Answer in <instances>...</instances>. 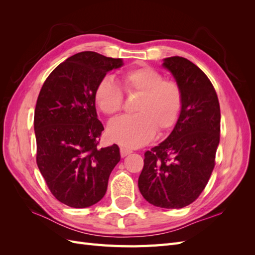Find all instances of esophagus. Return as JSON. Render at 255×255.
Here are the masks:
<instances>
[{
  "instance_id": "34e87169",
  "label": "esophagus",
  "mask_w": 255,
  "mask_h": 255,
  "mask_svg": "<svg viewBox=\"0 0 255 255\" xmlns=\"http://www.w3.org/2000/svg\"><path fill=\"white\" fill-rule=\"evenodd\" d=\"M132 153V150H128L127 148H120V154H121V157H126L128 154Z\"/></svg>"
}]
</instances>
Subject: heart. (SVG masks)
<instances>
[{"mask_svg": "<svg viewBox=\"0 0 255 255\" xmlns=\"http://www.w3.org/2000/svg\"><path fill=\"white\" fill-rule=\"evenodd\" d=\"M128 95H138L135 115L123 116L110 123L109 137L128 148H138L149 142L156 133L171 129L180 119L183 109V92L173 80L164 79L155 68L139 66L121 74ZM94 98L99 110L107 116H116L123 107V94L111 78L101 79L95 88Z\"/></svg>", "mask_w": 255, "mask_h": 255, "instance_id": "heart-1", "label": "heart"}]
</instances>
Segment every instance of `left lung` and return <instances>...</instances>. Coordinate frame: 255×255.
<instances>
[{"instance_id":"left-lung-1","label":"left lung","mask_w":255,"mask_h":255,"mask_svg":"<svg viewBox=\"0 0 255 255\" xmlns=\"http://www.w3.org/2000/svg\"><path fill=\"white\" fill-rule=\"evenodd\" d=\"M183 92V109L171 134L144 153L138 187L149 203L182 208L198 199L215 167L220 140V106L206 74L190 60L165 58Z\"/></svg>"}]
</instances>
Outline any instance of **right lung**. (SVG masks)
Wrapping results in <instances>:
<instances>
[{
  "label": "right lung",
  "instance_id": "1",
  "mask_svg": "<svg viewBox=\"0 0 255 255\" xmlns=\"http://www.w3.org/2000/svg\"><path fill=\"white\" fill-rule=\"evenodd\" d=\"M121 58L81 52L59 64L37 99L34 128L37 166L52 195L75 208L98 203L120 160L119 146L99 148L104 130L94 98L98 82Z\"/></svg>",
  "mask_w": 255,
  "mask_h": 255
}]
</instances>
